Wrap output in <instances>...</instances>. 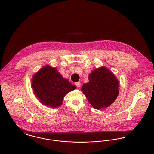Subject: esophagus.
Listing matches in <instances>:
<instances>
[{"instance_id": "esophagus-1", "label": "esophagus", "mask_w": 154, "mask_h": 154, "mask_svg": "<svg viewBox=\"0 0 154 154\" xmlns=\"http://www.w3.org/2000/svg\"><path fill=\"white\" fill-rule=\"evenodd\" d=\"M75 85H76V86L78 88H79V87H81V84L79 82H76V83H75Z\"/></svg>"}]
</instances>
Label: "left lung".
<instances>
[{
	"instance_id": "1",
	"label": "left lung",
	"mask_w": 154,
	"mask_h": 154,
	"mask_svg": "<svg viewBox=\"0 0 154 154\" xmlns=\"http://www.w3.org/2000/svg\"><path fill=\"white\" fill-rule=\"evenodd\" d=\"M89 82L83 85L81 90L91 105L97 110L109 107L119 95V81L105 67L92 71L88 76Z\"/></svg>"
}]
</instances>
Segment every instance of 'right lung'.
<instances>
[{"instance_id":"add662e5","label":"right lung","mask_w":154,"mask_h":154,"mask_svg":"<svg viewBox=\"0 0 154 154\" xmlns=\"http://www.w3.org/2000/svg\"><path fill=\"white\" fill-rule=\"evenodd\" d=\"M31 86L41 103L52 108L61 106L66 94L76 89L56 68L48 65L43 66L34 75Z\"/></svg>"}]
</instances>
